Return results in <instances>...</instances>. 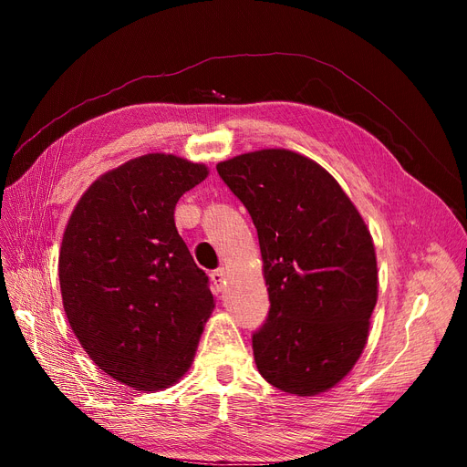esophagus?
Segmentation results:
<instances>
[{
	"label": "esophagus",
	"instance_id": "34e87169",
	"mask_svg": "<svg viewBox=\"0 0 467 467\" xmlns=\"http://www.w3.org/2000/svg\"><path fill=\"white\" fill-rule=\"evenodd\" d=\"M210 276H212V282H213V289L223 291V287L227 284V271H225V268H215V271Z\"/></svg>",
	"mask_w": 467,
	"mask_h": 467
}]
</instances>
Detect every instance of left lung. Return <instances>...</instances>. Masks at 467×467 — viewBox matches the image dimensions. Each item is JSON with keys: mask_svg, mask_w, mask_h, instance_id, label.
<instances>
[{"mask_svg": "<svg viewBox=\"0 0 467 467\" xmlns=\"http://www.w3.org/2000/svg\"><path fill=\"white\" fill-rule=\"evenodd\" d=\"M215 168L257 229L271 299L252 335L257 369L287 394H320L367 342L379 280L371 234L329 171L299 153L263 150Z\"/></svg>", "mask_w": 467, "mask_h": 467, "instance_id": "1", "label": "left lung"}]
</instances>
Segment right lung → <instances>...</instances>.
<instances>
[{"label":"right lung","mask_w":467,"mask_h":467,"mask_svg":"<svg viewBox=\"0 0 467 467\" xmlns=\"http://www.w3.org/2000/svg\"><path fill=\"white\" fill-rule=\"evenodd\" d=\"M206 176L204 164L143 155L96 180L67 221L58 259L67 322L127 386L155 391L182 379L213 308L174 223L180 196Z\"/></svg>","instance_id":"right-lung-1"}]
</instances>
